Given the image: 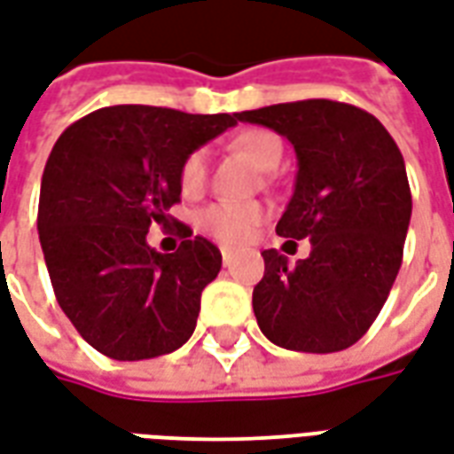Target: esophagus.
Here are the masks:
<instances>
[{
  "instance_id": "esophagus-1",
  "label": "esophagus",
  "mask_w": 454,
  "mask_h": 454,
  "mask_svg": "<svg viewBox=\"0 0 454 454\" xmlns=\"http://www.w3.org/2000/svg\"><path fill=\"white\" fill-rule=\"evenodd\" d=\"M223 263L224 266H231V261H234V251L230 249V247H223Z\"/></svg>"
}]
</instances>
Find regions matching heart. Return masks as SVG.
Returning a JSON list of instances; mask_svg holds the SVG:
<instances>
[{
    "instance_id": "heart-1",
    "label": "heart",
    "mask_w": 454,
    "mask_h": 454,
    "mask_svg": "<svg viewBox=\"0 0 454 454\" xmlns=\"http://www.w3.org/2000/svg\"><path fill=\"white\" fill-rule=\"evenodd\" d=\"M231 147L241 152L261 171H273L283 157V145L276 132L261 130V128L239 132ZM205 181H207V154L203 150H195L181 161L178 188L186 198H193L203 191ZM263 217L266 210L259 203H213L200 213L198 223L215 239L224 244H241L263 223Z\"/></svg>"
}]
</instances>
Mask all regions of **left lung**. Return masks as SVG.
<instances>
[{"instance_id": "obj_1", "label": "left lung", "mask_w": 454, "mask_h": 454, "mask_svg": "<svg viewBox=\"0 0 454 454\" xmlns=\"http://www.w3.org/2000/svg\"><path fill=\"white\" fill-rule=\"evenodd\" d=\"M276 130L297 154L295 191L276 231L309 239V256H261L254 314L270 343L300 353H336L363 339L395 286L411 220L403 157L375 115L358 106L307 98L241 111Z\"/></svg>"}]
</instances>
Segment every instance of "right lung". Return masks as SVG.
<instances>
[{
	"label": "right lung",
	"mask_w": 454,
	"mask_h": 454,
	"mask_svg": "<svg viewBox=\"0 0 454 454\" xmlns=\"http://www.w3.org/2000/svg\"><path fill=\"white\" fill-rule=\"evenodd\" d=\"M237 114L195 115L157 106H108L72 122L41 181L38 237L62 312L79 336L114 360L181 348L223 254L193 237L174 254L147 244L181 200V161L217 137Z\"/></svg>",
	"instance_id": "1"
}]
</instances>
